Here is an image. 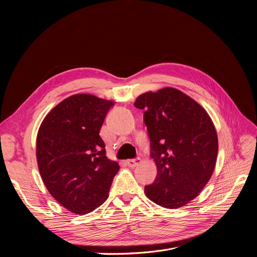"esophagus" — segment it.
<instances>
[{"mask_svg": "<svg viewBox=\"0 0 257 257\" xmlns=\"http://www.w3.org/2000/svg\"><path fill=\"white\" fill-rule=\"evenodd\" d=\"M142 163V159L141 158H137V159H129L126 161V164L128 167L130 168H136L138 167L140 164Z\"/></svg>", "mask_w": 257, "mask_h": 257, "instance_id": "1", "label": "esophagus"}]
</instances>
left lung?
Wrapping results in <instances>:
<instances>
[{"instance_id":"1","label":"left lung","mask_w":257,"mask_h":257,"mask_svg":"<svg viewBox=\"0 0 257 257\" xmlns=\"http://www.w3.org/2000/svg\"><path fill=\"white\" fill-rule=\"evenodd\" d=\"M134 106L145 109L157 168L155 181L145 186L146 196L165 208L182 207L203 190L217 163L212 120L199 103L173 87L142 93Z\"/></svg>"}]
</instances>
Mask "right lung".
I'll return each mask as SVG.
<instances>
[{"label":"right lung","mask_w":257,"mask_h":257,"mask_svg":"<svg viewBox=\"0 0 257 257\" xmlns=\"http://www.w3.org/2000/svg\"><path fill=\"white\" fill-rule=\"evenodd\" d=\"M113 104L89 93L73 94L54 107L38 129L40 176L52 197L73 213L85 214L102 205L119 170L107 158L99 136Z\"/></svg>","instance_id":"right-lung-1"}]
</instances>
